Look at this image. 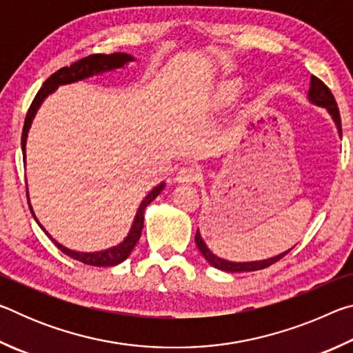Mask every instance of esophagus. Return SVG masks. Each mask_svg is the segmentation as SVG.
I'll use <instances>...</instances> for the list:
<instances>
[{
	"instance_id": "obj_1",
	"label": "esophagus",
	"mask_w": 353,
	"mask_h": 353,
	"mask_svg": "<svg viewBox=\"0 0 353 353\" xmlns=\"http://www.w3.org/2000/svg\"><path fill=\"white\" fill-rule=\"evenodd\" d=\"M199 172L194 166H185V168H181L176 176V181L179 183H193L198 181Z\"/></svg>"
}]
</instances>
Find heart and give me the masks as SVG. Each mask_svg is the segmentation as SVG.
Listing matches in <instances>:
<instances>
[{
    "label": "heart",
    "instance_id": "1",
    "mask_svg": "<svg viewBox=\"0 0 353 353\" xmlns=\"http://www.w3.org/2000/svg\"><path fill=\"white\" fill-rule=\"evenodd\" d=\"M235 92H236V83H227V85L223 87V97L224 98L234 97Z\"/></svg>",
    "mask_w": 353,
    "mask_h": 353
}]
</instances>
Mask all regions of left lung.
I'll return each mask as SVG.
<instances>
[{
	"mask_svg": "<svg viewBox=\"0 0 353 353\" xmlns=\"http://www.w3.org/2000/svg\"><path fill=\"white\" fill-rule=\"evenodd\" d=\"M308 101L314 105H319V107H324V109L330 113V117L333 118L334 124H336L338 128V134L341 135V117H339V110H338V105H336V101H334L333 94L330 92V88H328L324 82L321 79H318L316 76H312V81H310V90H308ZM194 241H196V246L201 250V254L204 255V259L210 263L213 268H216V270L221 271H225V272H250V271H259V270H265V268L274 265V263L279 261L280 259H283V256L290 252L292 249L285 250V252L279 254L276 256H271V259H266V260H260V261H229V260H224V259H219V256L214 255L210 249L207 248V244L204 243L201 236V232L198 230L194 235Z\"/></svg>",
	"mask_w": 353,
	"mask_h": 353,
	"instance_id": "1",
	"label": "left lung"
}]
</instances>
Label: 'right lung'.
I'll return each mask as SVG.
<instances>
[{"label":"right lung","mask_w":353,"mask_h":353,"mask_svg":"<svg viewBox=\"0 0 353 353\" xmlns=\"http://www.w3.org/2000/svg\"><path fill=\"white\" fill-rule=\"evenodd\" d=\"M135 59L132 56L126 54V52H113V54H92L88 57H83L81 61H77L74 63H71L70 67H63L61 70H57L54 74H51L48 79L43 82V85L39 90V93L35 94V98L32 101L31 107H29L28 115L25 119V126H23V134H21V151H23V160L26 162V140H28V132L29 128H31L32 119L37 113L39 107L41 103L50 97L52 92L57 90L59 85H67V83H73L77 81H83L88 79L92 76H98L107 73V71H113L117 68H123L124 65H128L129 62H134ZM165 188V182L159 183L157 187H154L151 191H149L148 196L141 201V204L137 210V214L134 218L132 227H130L128 236L124 238L123 243H119L118 246L109 248L105 250H99V252H77V250H71L68 248L62 246L61 243H57L54 238H52L48 232L45 230V227L39 223V219L35 218V213L31 207V202L28 199L29 208H31V213L34 219L37 221V224L41 227V230H45V234L51 238L52 243L62 250L65 255L71 256L77 261L85 263V265L90 266H115L119 265V263L124 261L132 252L137 241L140 240L141 230H143V224H145V208L151 204V202L157 198V196L162 193V190Z\"/></svg>","instance_id":"1"}]
</instances>
